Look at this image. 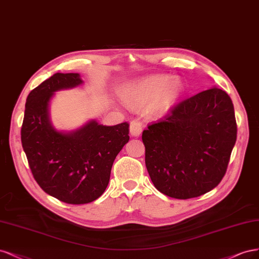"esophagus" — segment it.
I'll return each mask as SVG.
<instances>
[{"label": "esophagus", "instance_id": "1", "mask_svg": "<svg viewBox=\"0 0 259 259\" xmlns=\"http://www.w3.org/2000/svg\"><path fill=\"white\" fill-rule=\"evenodd\" d=\"M142 133V123L138 120H132L130 122V135L132 137H139Z\"/></svg>", "mask_w": 259, "mask_h": 259}]
</instances>
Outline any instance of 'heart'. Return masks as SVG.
<instances>
[{
  "label": "heart",
  "mask_w": 259,
  "mask_h": 259,
  "mask_svg": "<svg viewBox=\"0 0 259 259\" xmlns=\"http://www.w3.org/2000/svg\"><path fill=\"white\" fill-rule=\"evenodd\" d=\"M183 84L178 77L169 75H151L124 85L119 90V97L133 108L144 106L147 116H159L175 103L182 94Z\"/></svg>",
  "instance_id": "heart-1"
}]
</instances>
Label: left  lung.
Listing matches in <instances>:
<instances>
[{
  "label": "left lung",
  "instance_id": "1",
  "mask_svg": "<svg viewBox=\"0 0 259 259\" xmlns=\"http://www.w3.org/2000/svg\"><path fill=\"white\" fill-rule=\"evenodd\" d=\"M145 164L163 195L189 199L220 184L237 140L230 97L213 87L178 103L143 131Z\"/></svg>",
  "mask_w": 259,
  "mask_h": 259
}]
</instances>
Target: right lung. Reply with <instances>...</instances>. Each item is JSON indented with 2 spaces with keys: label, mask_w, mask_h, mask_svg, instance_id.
Here are the masks:
<instances>
[{
  "label": "right lung",
  "mask_w": 259,
  "mask_h": 259,
  "mask_svg": "<svg viewBox=\"0 0 259 259\" xmlns=\"http://www.w3.org/2000/svg\"><path fill=\"white\" fill-rule=\"evenodd\" d=\"M84 80L78 73H56L29 94L21 143L31 172L45 193L62 202L95 201L106 189L116 156L129 141V123L103 126L97 120L70 132L57 130L49 116L56 91Z\"/></svg>",
  "instance_id": "add662e5"
}]
</instances>
